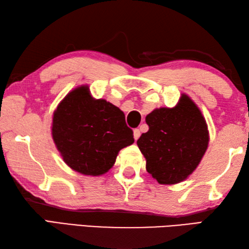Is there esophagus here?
<instances>
[{
  "mask_svg": "<svg viewBox=\"0 0 249 249\" xmlns=\"http://www.w3.org/2000/svg\"><path fill=\"white\" fill-rule=\"evenodd\" d=\"M140 135H141V133H140V130L138 128L134 129V138H135V140H138Z\"/></svg>",
  "mask_w": 249,
  "mask_h": 249,
  "instance_id": "esophagus-1",
  "label": "esophagus"
}]
</instances>
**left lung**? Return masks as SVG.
<instances>
[{
    "instance_id": "left-lung-1",
    "label": "left lung",
    "mask_w": 249,
    "mask_h": 249,
    "mask_svg": "<svg viewBox=\"0 0 249 249\" xmlns=\"http://www.w3.org/2000/svg\"><path fill=\"white\" fill-rule=\"evenodd\" d=\"M149 130L137 141L146 171L160 184H177L192 174L209 144L202 113L183 94L174 108L153 110L145 118Z\"/></svg>"
}]
</instances>
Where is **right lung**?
<instances>
[{
	"mask_svg": "<svg viewBox=\"0 0 249 249\" xmlns=\"http://www.w3.org/2000/svg\"><path fill=\"white\" fill-rule=\"evenodd\" d=\"M125 115L105 99H94L89 87L68 93L57 106L52 138L63 160L84 176H100L114 165L120 150L134 143Z\"/></svg>",
	"mask_w": 249,
	"mask_h": 249,
	"instance_id": "obj_1",
	"label": "right lung"
}]
</instances>
